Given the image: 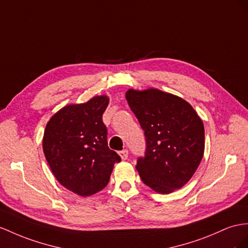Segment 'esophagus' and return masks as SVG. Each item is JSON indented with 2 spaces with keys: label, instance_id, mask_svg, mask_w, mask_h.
<instances>
[{
  "label": "esophagus",
  "instance_id": "obj_1",
  "mask_svg": "<svg viewBox=\"0 0 248 248\" xmlns=\"http://www.w3.org/2000/svg\"><path fill=\"white\" fill-rule=\"evenodd\" d=\"M119 156L122 157L123 160H125L126 158H128V156H129V151H128V150L120 151V152H119Z\"/></svg>",
  "mask_w": 248,
  "mask_h": 248
}]
</instances>
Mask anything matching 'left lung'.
<instances>
[{
  "instance_id": "8db88e82",
  "label": "left lung",
  "mask_w": 248,
  "mask_h": 248,
  "mask_svg": "<svg viewBox=\"0 0 248 248\" xmlns=\"http://www.w3.org/2000/svg\"><path fill=\"white\" fill-rule=\"evenodd\" d=\"M126 100L144 131L136 170L144 185L169 194L192 178L204 153V126L186 100L157 89L129 90Z\"/></svg>"
}]
</instances>
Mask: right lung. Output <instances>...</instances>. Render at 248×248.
Here are the masks:
<instances>
[{
	"mask_svg": "<svg viewBox=\"0 0 248 248\" xmlns=\"http://www.w3.org/2000/svg\"><path fill=\"white\" fill-rule=\"evenodd\" d=\"M109 105L105 95L85 104L69 105L49 120L43 150L50 169L62 186L90 196L108 183L120 156L108 147L103 114Z\"/></svg>",
	"mask_w": 248,
	"mask_h": 248,
	"instance_id": "obj_1",
	"label": "right lung"
}]
</instances>
